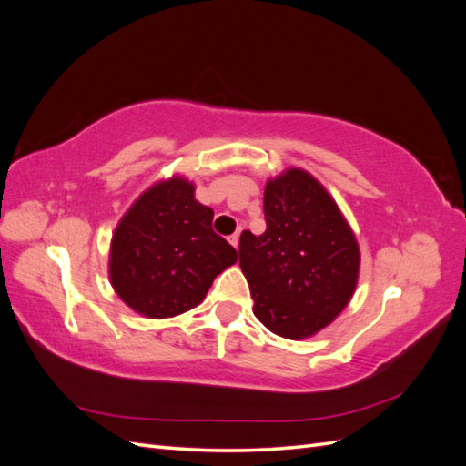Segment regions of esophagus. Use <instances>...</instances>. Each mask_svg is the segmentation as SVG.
Listing matches in <instances>:
<instances>
[{
  "mask_svg": "<svg viewBox=\"0 0 466 466\" xmlns=\"http://www.w3.org/2000/svg\"><path fill=\"white\" fill-rule=\"evenodd\" d=\"M238 237H241V233H238V231H235L231 237H229V243L237 248L238 247Z\"/></svg>",
  "mask_w": 466,
  "mask_h": 466,
  "instance_id": "1",
  "label": "esophagus"
}]
</instances>
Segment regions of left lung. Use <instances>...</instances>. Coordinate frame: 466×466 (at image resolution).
<instances>
[{"label": "left lung", "mask_w": 466, "mask_h": 466, "mask_svg": "<svg viewBox=\"0 0 466 466\" xmlns=\"http://www.w3.org/2000/svg\"><path fill=\"white\" fill-rule=\"evenodd\" d=\"M264 219L262 235L243 231L238 241L252 311L278 336H313L338 317L356 289V237L330 194L301 168L268 180Z\"/></svg>", "instance_id": "8db88e82"}]
</instances>
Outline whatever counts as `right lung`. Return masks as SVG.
<instances>
[{
    "mask_svg": "<svg viewBox=\"0 0 466 466\" xmlns=\"http://www.w3.org/2000/svg\"><path fill=\"white\" fill-rule=\"evenodd\" d=\"M214 209L185 178L159 182L126 211L112 235L110 281L120 299L149 319L198 305L237 250L211 229Z\"/></svg>",
    "mask_w": 466,
    "mask_h": 466,
    "instance_id": "obj_1",
    "label": "right lung"
}]
</instances>
